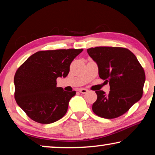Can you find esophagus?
<instances>
[{"mask_svg":"<svg viewBox=\"0 0 155 155\" xmlns=\"http://www.w3.org/2000/svg\"><path fill=\"white\" fill-rule=\"evenodd\" d=\"M79 92L80 93H82V94H85L86 92H87V89H84V88H81L79 90Z\"/></svg>","mask_w":155,"mask_h":155,"instance_id":"esophagus-1","label":"esophagus"}]
</instances>
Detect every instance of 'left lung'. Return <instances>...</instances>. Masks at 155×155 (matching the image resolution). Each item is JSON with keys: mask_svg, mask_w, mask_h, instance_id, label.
<instances>
[{"mask_svg": "<svg viewBox=\"0 0 155 155\" xmlns=\"http://www.w3.org/2000/svg\"><path fill=\"white\" fill-rule=\"evenodd\" d=\"M97 63L99 78L109 83V94L96 91L97 101L92 111L104 118L124 114L141 99L145 82L143 68L136 56L126 48L98 46L87 49Z\"/></svg>", "mask_w": 155, "mask_h": 155, "instance_id": "left-lung-1", "label": "left lung"}]
</instances>
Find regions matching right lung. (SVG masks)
<instances>
[{
    "mask_svg": "<svg viewBox=\"0 0 155 155\" xmlns=\"http://www.w3.org/2000/svg\"><path fill=\"white\" fill-rule=\"evenodd\" d=\"M83 49L38 51L17 70L14 78L15 99L27 116L42 124L56 122L65 116L75 91L57 87L56 79L68 75L73 59Z\"/></svg>",
    "mask_w": 155,
    "mask_h": 155,
    "instance_id": "add662e5",
    "label": "right lung"
}]
</instances>
